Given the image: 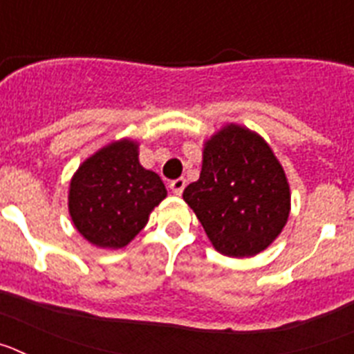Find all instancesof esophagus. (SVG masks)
I'll use <instances>...</instances> for the list:
<instances>
[{"label":"esophagus","mask_w":354,"mask_h":354,"mask_svg":"<svg viewBox=\"0 0 354 354\" xmlns=\"http://www.w3.org/2000/svg\"><path fill=\"white\" fill-rule=\"evenodd\" d=\"M184 187H186V180L184 179H175L170 183V189L174 195H183Z\"/></svg>","instance_id":"34e87169"}]
</instances>
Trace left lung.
I'll return each mask as SVG.
<instances>
[{"mask_svg": "<svg viewBox=\"0 0 354 354\" xmlns=\"http://www.w3.org/2000/svg\"><path fill=\"white\" fill-rule=\"evenodd\" d=\"M183 198L216 252L253 257L280 236L290 212L283 167L261 134L227 124L204 143L200 179Z\"/></svg>", "mask_w": 354, "mask_h": 354, "instance_id": "8db88e82", "label": "left lung"}]
</instances>
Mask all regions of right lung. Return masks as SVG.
I'll return each mask as SVG.
<instances>
[{
  "instance_id": "add662e5",
  "label": "right lung",
  "mask_w": 354,
  "mask_h": 354,
  "mask_svg": "<svg viewBox=\"0 0 354 354\" xmlns=\"http://www.w3.org/2000/svg\"><path fill=\"white\" fill-rule=\"evenodd\" d=\"M140 143L111 142L84 159L68 186V214L77 232L99 248H124L138 236L167 187L140 165Z\"/></svg>"
}]
</instances>
